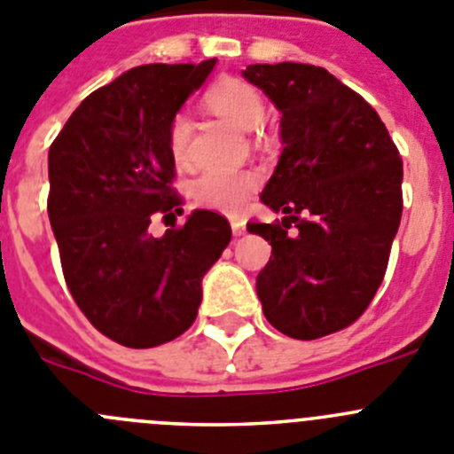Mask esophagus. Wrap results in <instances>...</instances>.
<instances>
[{"label": "esophagus", "instance_id": "1", "mask_svg": "<svg viewBox=\"0 0 454 454\" xmlns=\"http://www.w3.org/2000/svg\"><path fill=\"white\" fill-rule=\"evenodd\" d=\"M231 231H234V236H243L245 234V220L231 218Z\"/></svg>", "mask_w": 454, "mask_h": 454}]
</instances>
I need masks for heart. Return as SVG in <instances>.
I'll list each match as a JSON object with an SVG mask.
<instances>
[{
    "mask_svg": "<svg viewBox=\"0 0 454 454\" xmlns=\"http://www.w3.org/2000/svg\"><path fill=\"white\" fill-rule=\"evenodd\" d=\"M207 103L215 114L234 123L240 130H256L265 119V103L259 91L239 78L215 82L207 94ZM168 151L180 166L191 160V121L186 114H176L168 126ZM259 186L254 170H205L191 184V195L200 207L224 214H236L245 207Z\"/></svg>",
    "mask_w": 454,
    "mask_h": 454,
    "instance_id": "obj_1",
    "label": "heart"
}]
</instances>
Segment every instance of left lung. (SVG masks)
Returning a JSON list of instances; mask_svg holds the SVG:
<instances>
[{"label":"left lung","mask_w":454,"mask_h":454,"mask_svg":"<svg viewBox=\"0 0 454 454\" xmlns=\"http://www.w3.org/2000/svg\"><path fill=\"white\" fill-rule=\"evenodd\" d=\"M243 76L281 112L284 144L261 202L286 215L247 223L272 245L256 294L277 331L324 338L380 288L403 214L401 155L376 110L322 67L247 65Z\"/></svg>","instance_id":"left-lung-1"}]
</instances>
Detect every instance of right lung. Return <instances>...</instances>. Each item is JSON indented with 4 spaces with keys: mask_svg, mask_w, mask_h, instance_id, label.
Returning <instances> with one entry per match:
<instances>
[{
    "mask_svg": "<svg viewBox=\"0 0 454 454\" xmlns=\"http://www.w3.org/2000/svg\"><path fill=\"white\" fill-rule=\"evenodd\" d=\"M214 67H135L91 91L49 148L47 211L65 281L94 328L123 347L182 335L231 240L227 218L205 209L160 239L148 231L155 215L182 214L168 126Z\"/></svg>",
    "mask_w": 454,
    "mask_h": 454,
    "instance_id": "add662e5",
    "label": "right lung"
}]
</instances>
